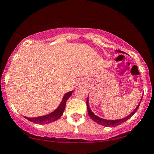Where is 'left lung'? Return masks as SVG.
<instances>
[{"instance_id":"left-lung-1","label":"left lung","mask_w":154,"mask_h":154,"mask_svg":"<svg viewBox=\"0 0 154 154\" xmlns=\"http://www.w3.org/2000/svg\"><path fill=\"white\" fill-rule=\"evenodd\" d=\"M116 51L119 52H122L121 51V50H116ZM86 104H87L88 112L89 116H90L91 118L93 120V121H95V122L97 123L98 124L102 125V126H109V127H113V126H118V125L123 124V123H124L125 121H127V120L129 119V118H131V116H132L133 115H134V113L137 112V110L138 107H139V106H140V102L139 103V104H138V105H137V107H136V109H135L131 113V114L129 115V116H126V117H125L124 118H121V119H118V120H105V119H103V118H101L98 117V116H96L95 114H94V113H93L92 111L91 110L90 107H89L88 98V99H87V102H86Z\"/></svg>"}]
</instances>
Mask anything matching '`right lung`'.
<instances>
[{
  "label": "right lung",
  "instance_id": "obj_1",
  "mask_svg": "<svg viewBox=\"0 0 154 154\" xmlns=\"http://www.w3.org/2000/svg\"><path fill=\"white\" fill-rule=\"evenodd\" d=\"M72 92L73 91H70V92L66 93L65 94L63 98V100H62L61 103L60 104V105L58 106V107L55 109V111L50 113V114L46 115V116H40V117H36V118H28L25 117L26 119H28V121H31V122L34 123V124H50V123L54 122V121H57L59 119L61 116L63 115L64 112V109H65V106L66 101L68 100V99L72 96Z\"/></svg>",
  "mask_w": 154,
  "mask_h": 154
}]
</instances>
